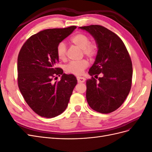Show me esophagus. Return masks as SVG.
Instances as JSON below:
<instances>
[{
    "label": "esophagus",
    "mask_w": 152,
    "mask_h": 152,
    "mask_svg": "<svg viewBox=\"0 0 152 152\" xmlns=\"http://www.w3.org/2000/svg\"><path fill=\"white\" fill-rule=\"evenodd\" d=\"M78 82H84L86 81V79L84 77H77Z\"/></svg>",
    "instance_id": "esophagus-1"
}]
</instances>
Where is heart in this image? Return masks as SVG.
I'll return each instance as SVG.
<instances>
[{"mask_svg":"<svg viewBox=\"0 0 152 152\" xmlns=\"http://www.w3.org/2000/svg\"><path fill=\"white\" fill-rule=\"evenodd\" d=\"M71 42L77 47L82 50L84 54L89 58H93L96 56L98 51V45L94 42H91L89 37L83 33H78L70 39ZM67 49L64 42H59L56 47V54L58 58L61 60L66 59ZM88 65L86 59L79 61H71L66 66V71L74 75H81Z\"/></svg>","mask_w":152,"mask_h":152,"instance_id":"1","label":"heart"}]
</instances>
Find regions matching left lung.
Here are the masks:
<instances>
[{
	"label": "left lung",
	"mask_w": 152,
	"mask_h": 152,
	"mask_svg": "<svg viewBox=\"0 0 152 152\" xmlns=\"http://www.w3.org/2000/svg\"><path fill=\"white\" fill-rule=\"evenodd\" d=\"M93 37L98 46L95 61L86 82V99L89 107L102 113L118 109L131 88L132 65L126 45L119 37L105 27L92 25L80 26ZM102 73L98 82L93 77Z\"/></svg>",
	"instance_id": "left-lung-1"
}]
</instances>
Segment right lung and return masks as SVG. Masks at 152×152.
I'll list each match as a JSON object with an SVG mask.
<instances>
[{
  "instance_id": "right-lung-1",
  "label": "right lung",
  "mask_w": 152,
  "mask_h": 152,
  "mask_svg": "<svg viewBox=\"0 0 152 152\" xmlns=\"http://www.w3.org/2000/svg\"><path fill=\"white\" fill-rule=\"evenodd\" d=\"M76 28L39 31L27 39L18 54V87L31 110L42 117L53 118L65 111L77 83L74 75L63 73L56 66L58 44ZM60 75L61 80L54 83L53 78Z\"/></svg>"
}]
</instances>
